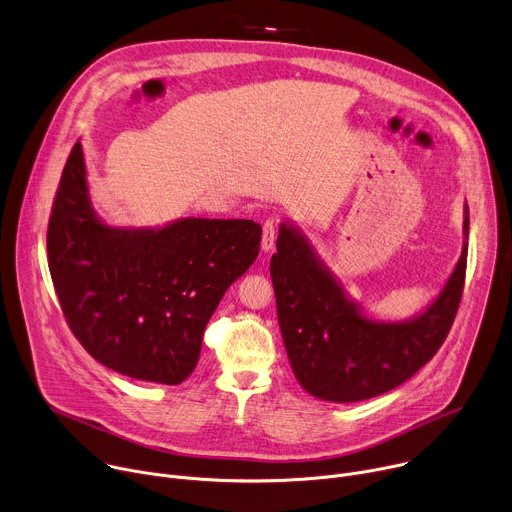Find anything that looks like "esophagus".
Wrapping results in <instances>:
<instances>
[{"mask_svg": "<svg viewBox=\"0 0 512 512\" xmlns=\"http://www.w3.org/2000/svg\"><path fill=\"white\" fill-rule=\"evenodd\" d=\"M275 247V223L273 221H267L263 225V237H261V249L263 253H269L273 251Z\"/></svg>", "mask_w": 512, "mask_h": 512, "instance_id": "34e87169", "label": "esophagus"}]
</instances>
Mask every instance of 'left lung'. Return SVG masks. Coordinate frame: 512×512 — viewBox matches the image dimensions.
<instances>
[{
  "instance_id": "1",
  "label": "left lung",
  "mask_w": 512,
  "mask_h": 512,
  "mask_svg": "<svg viewBox=\"0 0 512 512\" xmlns=\"http://www.w3.org/2000/svg\"><path fill=\"white\" fill-rule=\"evenodd\" d=\"M464 204V239H468ZM468 243L440 289L407 320H381L344 289L312 241L289 221L279 225L271 257L277 320L298 383L316 399L356 403L411 379L446 340L456 318Z\"/></svg>"
}]
</instances>
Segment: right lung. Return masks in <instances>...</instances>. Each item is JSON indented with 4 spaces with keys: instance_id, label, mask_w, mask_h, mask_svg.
<instances>
[{
    "instance_id": "right-lung-1",
    "label": "right lung",
    "mask_w": 512,
    "mask_h": 512,
    "mask_svg": "<svg viewBox=\"0 0 512 512\" xmlns=\"http://www.w3.org/2000/svg\"><path fill=\"white\" fill-rule=\"evenodd\" d=\"M261 227L243 218H176L113 227L89 194L81 141L72 148L48 225V267L64 318L107 369L180 385L225 291L257 259Z\"/></svg>"
}]
</instances>
